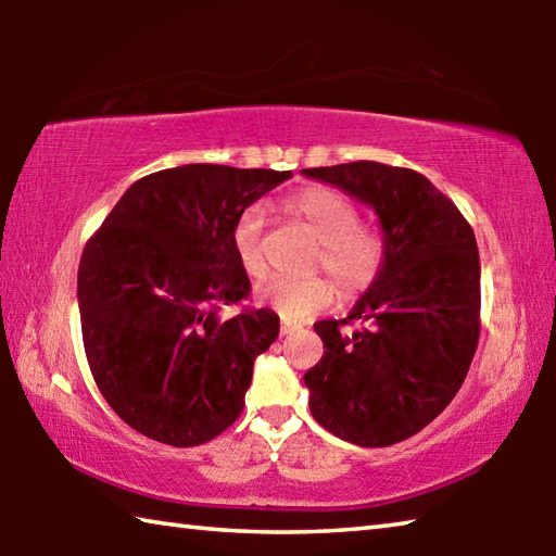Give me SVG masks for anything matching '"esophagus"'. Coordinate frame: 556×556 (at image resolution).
<instances>
[{
    "instance_id": "esophagus-1",
    "label": "esophagus",
    "mask_w": 556,
    "mask_h": 556,
    "mask_svg": "<svg viewBox=\"0 0 556 556\" xmlns=\"http://www.w3.org/2000/svg\"><path fill=\"white\" fill-rule=\"evenodd\" d=\"M294 331H299V326H291V324H287V321L279 326V333H281V336H291Z\"/></svg>"
}]
</instances>
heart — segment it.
I'll use <instances>...</instances> for the list:
<instances>
[{"label":"heart","mask_w":556,"mask_h":556,"mask_svg":"<svg viewBox=\"0 0 556 556\" xmlns=\"http://www.w3.org/2000/svg\"><path fill=\"white\" fill-rule=\"evenodd\" d=\"M289 208L321 242L316 267H324L345 291L368 289L380 275L384 262V240L380 232L361 225V211L333 188H304L289 199ZM267 213L262 203L244 208L232 225V250L244 275L265 277L267 262L262 250ZM255 296L285 321H306L336 301V287L324 277L287 279L277 277L260 285Z\"/></svg>","instance_id":"b5f03b06"}]
</instances>
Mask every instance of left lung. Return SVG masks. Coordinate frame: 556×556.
Masks as SVG:
<instances>
[{"label":"left lung","mask_w":556,"mask_h":556,"mask_svg":"<svg viewBox=\"0 0 556 556\" xmlns=\"http://www.w3.org/2000/svg\"><path fill=\"white\" fill-rule=\"evenodd\" d=\"M370 205L384 262L357 299L345 336L314 324L324 357L304 375L314 419L357 446H390L425 429L454 400L481 333L476 235L439 188L412 168L353 162L304 168ZM345 318V324H348Z\"/></svg>","instance_id":"1"}]
</instances>
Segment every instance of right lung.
Masks as SVG:
<instances>
[{"label":"right lung","mask_w":556,"mask_h":556,"mask_svg":"<svg viewBox=\"0 0 556 556\" xmlns=\"http://www.w3.org/2000/svg\"><path fill=\"white\" fill-rule=\"evenodd\" d=\"M287 178L220 164L164 168L131 184L88 240L78 306L90 372L139 434L199 446L240 417L279 316H218L250 294L232 225Z\"/></svg>","instance_id":"add662e5"}]
</instances>
